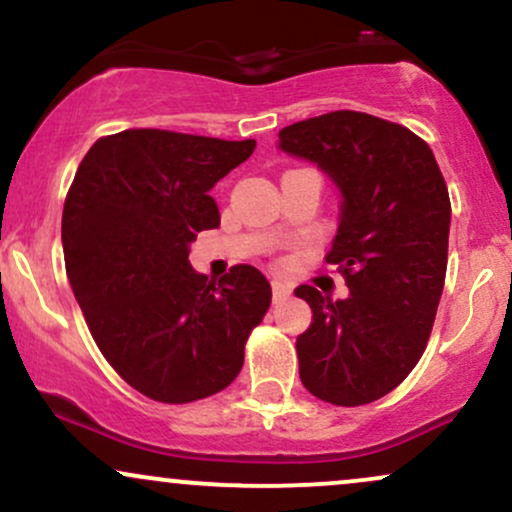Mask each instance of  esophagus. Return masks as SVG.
Instances as JSON below:
<instances>
[{
	"mask_svg": "<svg viewBox=\"0 0 512 512\" xmlns=\"http://www.w3.org/2000/svg\"><path fill=\"white\" fill-rule=\"evenodd\" d=\"M289 296H291V286L284 284V281L274 279L272 281V298H274V303L286 301V298H289Z\"/></svg>",
	"mask_w": 512,
	"mask_h": 512,
	"instance_id": "esophagus-1",
	"label": "esophagus"
}]
</instances>
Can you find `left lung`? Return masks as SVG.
<instances>
[{
	"mask_svg": "<svg viewBox=\"0 0 512 512\" xmlns=\"http://www.w3.org/2000/svg\"><path fill=\"white\" fill-rule=\"evenodd\" d=\"M279 149L315 163L339 192L325 260L349 296L298 286L313 322L298 334L305 390L358 407L395 390L424 354L448 267L450 197L436 156L407 127L337 110L293 122Z\"/></svg>",
	"mask_w": 512,
	"mask_h": 512,
	"instance_id": "obj_1",
	"label": "left lung"
}]
</instances>
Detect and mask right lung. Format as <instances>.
<instances>
[{
	"instance_id": "add662e5",
	"label": "right lung",
	"mask_w": 512,
	"mask_h": 512,
	"mask_svg": "<svg viewBox=\"0 0 512 512\" xmlns=\"http://www.w3.org/2000/svg\"><path fill=\"white\" fill-rule=\"evenodd\" d=\"M252 151L255 139L125 129L88 149L64 199V264L88 330L156 402L231 385L272 303L260 269L236 264L216 284L187 260L197 233L221 223L211 187Z\"/></svg>"
}]
</instances>
